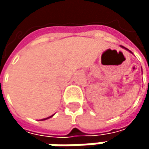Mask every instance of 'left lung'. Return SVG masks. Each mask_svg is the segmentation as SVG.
<instances>
[{
    "mask_svg": "<svg viewBox=\"0 0 149 149\" xmlns=\"http://www.w3.org/2000/svg\"><path fill=\"white\" fill-rule=\"evenodd\" d=\"M122 47H123V46H122ZM123 48H125V47H123ZM125 49H126V50H128L127 48H125ZM128 51H129V50H128Z\"/></svg>",
    "mask_w": 149,
    "mask_h": 149,
    "instance_id": "left-lung-1",
    "label": "left lung"
}]
</instances>
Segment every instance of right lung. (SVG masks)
I'll use <instances>...</instances> for the list:
<instances>
[{
  "mask_svg": "<svg viewBox=\"0 0 149 149\" xmlns=\"http://www.w3.org/2000/svg\"><path fill=\"white\" fill-rule=\"evenodd\" d=\"M52 116H53V115H52V116H49V117H46V118H44V119H42L41 121H44V120H46V119H48V118H50V117H52Z\"/></svg>",
  "mask_w": 149,
  "mask_h": 149,
  "instance_id": "add662e5",
  "label": "right lung"
}]
</instances>
